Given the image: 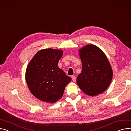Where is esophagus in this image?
Listing matches in <instances>:
<instances>
[{"mask_svg":"<svg viewBox=\"0 0 131 131\" xmlns=\"http://www.w3.org/2000/svg\"><path fill=\"white\" fill-rule=\"evenodd\" d=\"M72 80L74 82H75L76 81V77H75V76H72Z\"/></svg>","mask_w":131,"mask_h":131,"instance_id":"obj_1","label":"esophagus"}]
</instances>
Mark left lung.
<instances>
[{
	"mask_svg": "<svg viewBox=\"0 0 131 131\" xmlns=\"http://www.w3.org/2000/svg\"><path fill=\"white\" fill-rule=\"evenodd\" d=\"M82 70L76 83L86 94L95 96L105 92L113 78L109 60L102 49L96 45H87L78 50Z\"/></svg>",
	"mask_w": 131,
	"mask_h": 131,
	"instance_id": "obj_1",
	"label": "left lung"
}]
</instances>
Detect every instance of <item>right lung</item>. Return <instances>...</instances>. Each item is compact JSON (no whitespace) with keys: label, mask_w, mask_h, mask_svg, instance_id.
<instances>
[{"label":"right lung","mask_w":131,"mask_h":131,"mask_svg":"<svg viewBox=\"0 0 131 131\" xmlns=\"http://www.w3.org/2000/svg\"><path fill=\"white\" fill-rule=\"evenodd\" d=\"M63 54L61 49H41L26 68L25 79L30 92L43 102L54 103L60 100L72 80L58 66Z\"/></svg>","instance_id":"add662e5"}]
</instances>
